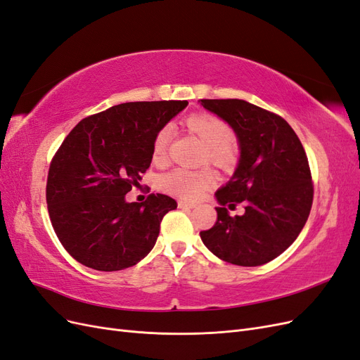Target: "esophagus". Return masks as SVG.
Here are the masks:
<instances>
[{
	"label": "esophagus",
	"instance_id": "obj_1",
	"mask_svg": "<svg viewBox=\"0 0 360 360\" xmlns=\"http://www.w3.org/2000/svg\"><path fill=\"white\" fill-rule=\"evenodd\" d=\"M179 209H193L195 204L189 202V201H179Z\"/></svg>",
	"mask_w": 360,
	"mask_h": 360
}]
</instances>
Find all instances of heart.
<instances>
[{"mask_svg":"<svg viewBox=\"0 0 360 360\" xmlns=\"http://www.w3.org/2000/svg\"><path fill=\"white\" fill-rule=\"evenodd\" d=\"M186 126L204 143L202 162L210 160L222 169H233L240 159V148L231 138L233 132L222 118L213 114H192L186 118ZM171 138L169 127H162L155 136L151 156L160 162L167 155ZM216 179L209 167L198 169L176 168L160 177L159 186L174 197L183 200H198L209 191Z\"/></svg>","mask_w":360,"mask_h":360,"instance_id":"b5f03b06","label":"heart"}]
</instances>
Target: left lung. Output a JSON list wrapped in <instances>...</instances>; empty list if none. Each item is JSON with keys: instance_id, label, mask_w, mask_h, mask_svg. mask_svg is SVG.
I'll return each instance as SVG.
<instances>
[{"instance_id": "left-lung-1", "label": "left lung", "mask_w": 360, "mask_h": 360, "mask_svg": "<svg viewBox=\"0 0 360 360\" xmlns=\"http://www.w3.org/2000/svg\"><path fill=\"white\" fill-rule=\"evenodd\" d=\"M230 124L240 160L231 180L216 192L221 207L201 240L221 259L254 267L279 257L297 238L312 207L314 184L299 136L281 115L240 99H201ZM243 202L245 213L224 209Z\"/></svg>"}]
</instances>
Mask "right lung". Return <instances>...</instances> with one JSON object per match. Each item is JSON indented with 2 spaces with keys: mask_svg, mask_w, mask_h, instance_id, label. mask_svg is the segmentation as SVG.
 <instances>
[{
  "mask_svg": "<svg viewBox=\"0 0 360 360\" xmlns=\"http://www.w3.org/2000/svg\"><path fill=\"white\" fill-rule=\"evenodd\" d=\"M186 101L127 102L86 117L51 160L46 202L58 240L81 264L102 271L135 266L153 249L176 200L150 193L126 202L151 163L159 130Z\"/></svg>",
  "mask_w": 360,
  "mask_h": 360,
  "instance_id": "1",
  "label": "right lung"
}]
</instances>
